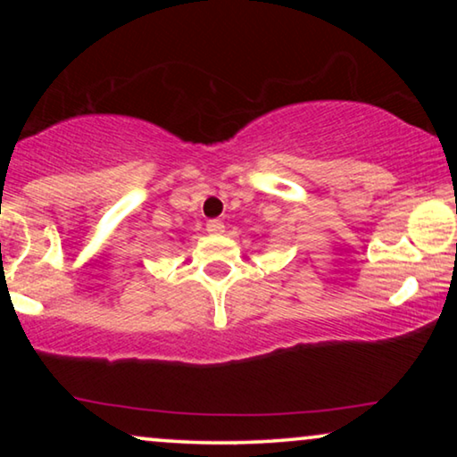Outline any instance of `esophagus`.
<instances>
[{
	"label": "esophagus",
	"instance_id": "obj_1",
	"mask_svg": "<svg viewBox=\"0 0 457 457\" xmlns=\"http://www.w3.org/2000/svg\"><path fill=\"white\" fill-rule=\"evenodd\" d=\"M205 228H208V233H212V235H220V233H224V222L210 220L208 224H205Z\"/></svg>",
	"mask_w": 457,
	"mask_h": 457
}]
</instances>
